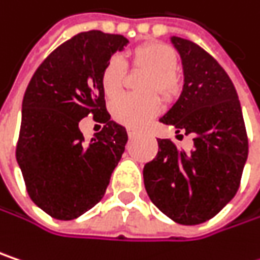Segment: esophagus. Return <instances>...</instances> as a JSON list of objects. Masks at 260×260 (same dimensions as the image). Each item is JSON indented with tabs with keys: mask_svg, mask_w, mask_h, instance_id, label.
<instances>
[{
	"mask_svg": "<svg viewBox=\"0 0 260 260\" xmlns=\"http://www.w3.org/2000/svg\"><path fill=\"white\" fill-rule=\"evenodd\" d=\"M128 137H129V138H134V137H137V131L128 128Z\"/></svg>",
	"mask_w": 260,
	"mask_h": 260,
	"instance_id": "34e87169",
	"label": "esophagus"
}]
</instances>
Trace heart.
I'll return each instance as SVG.
<instances>
[{
    "label": "heart",
    "instance_id": "heart-1",
    "mask_svg": "<svg viewBox=\"0 0 260 260\" xmlns=\"http://www.w3.org/2000/svg\"><path fill=\"white\" fill-rule=\"evenodd\" d=\"M134 63L137 67L150 71V77L146 84L147 92L157 90L160 95L170 98L177 92L176 53L165 44L150 43L138 47L134 55ZM125 80V60L120 56H113L107 62L101 73V86L107 96H114L120 92ZM113 117L129 128L140 129L146 126L154 116L160 111V100L157 95L149 93L143 96L137 95H120L113 100L111 106Z\"/></svg>",
    "mask_w": 260,
    "mask_h": 260
}]
</instances>
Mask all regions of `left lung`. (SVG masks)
<instances>
[{
    "label": "left lung",
    "instance_id": "1",
    "mask_svg": "<svg viewBox=\"0 0 260 260\" xmlns=\"http://www.w3.org/2000/svg\"><path fill=\"white\" fill-rule=\"evenodd\" d=\"M170 41L181 59L183 87L159 122L192 134L193 149L187 153L168 138L157 140V156L143 170L144 186L171 220L200 224L235 197L247 160V134L235 86L219 62L189 40Z\"/></svg>",
    "mask_w": 260,
    "mask_h": 260
}]
</instances>
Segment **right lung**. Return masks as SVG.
Instances as JSON below:
<instances>
[{"mask_svg": "<svg viewBox=\"0 0 260 260\" xmlns=\"http://www.w3.org/2000/svg\"><path fill=\"white\" fill-rule=\"evenodd\" d=\"M128 38L80 32L56 47L37 68L22 103L16 159L37 207L58 220H73L95 207L128 141L110 119L101 73ZM93 114L105 128L84 142L78 123Z\"/></svg>", "mask_w": 260, "mask_h": 260, "instance_id": "add662e5", "label": "right lung"}]
</instances>
